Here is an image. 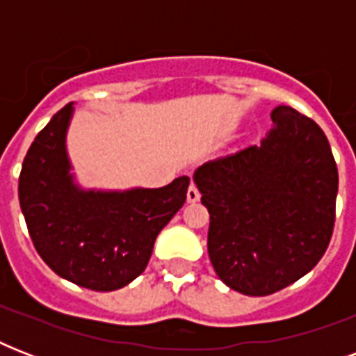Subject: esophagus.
I'll return each instance as SVG.
<instances>
[{
    "label": "esophagus",
    "mask_w": 356,
    "mask_h": 356,
    "mask_svg": "<svg viewBox=\"0 0 356 356\" xmlns=\"http://www.w3.org/2000/svg\"><path fill=\"white\" fill-rule=\"evenodd\" d=\"M201 194H200V190H197V186H195L194 183H190L188 186V192H186V201L188 203H195V201H200Z\"/></svg>",
    "instance_id": "obj_1"
}]
</instances>
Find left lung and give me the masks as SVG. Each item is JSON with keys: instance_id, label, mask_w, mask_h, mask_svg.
I'll return each instance as SVG.
<instances>
[{"instance_id": "obj_1", "label": "left lung", "mask_w": 356, "mask_h": 356, "mask_svg": "<svg viewBox=\"0 0 356 356\" xmlns=\"http://www.w3.org/2000/svg\"><path fill=\"white\" fill-rule=\"evenodd\" d=\"M270 116L273 127L260 145L194 172L211 214L214 271L245 296H270L307 275L334 227L338 168L325 133L286 105Z\"/></svg>"}]
</instances>
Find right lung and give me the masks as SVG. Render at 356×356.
I'll list each match as a JSON object with an SVG mask.
<instances>
[{"mask_svg": "<svg viewBox=\"0 0 356 356\" xmlns=\"http://www.w3.org/2000/svg\"><path fill=\"white\" fill-rule=\"evenodd\" d=\"M74 102L58 111L22 164L19 207L31 240L57 275L96 292L127 286L145 270L155 240L186 201L190 179L161 188H85L66 136Z\"/></svg>", "mask_w": 356, "mask_h": 356, "instance_id": "right-lung-1", "label": "right lung"}]
</instances>
